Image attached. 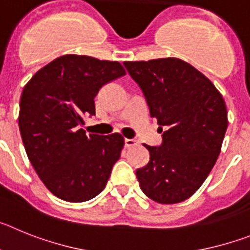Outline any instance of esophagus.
I'll return each mask as SVG.
<instances>
[{"label": "esophagus", "instance_id": "1", "mask_svg": "<svg viewBox=\"0 0 250 250\" xmlns=\"http://www.w3.org/2000/svg\"><path fill=\"white\" fill-rule=\"evenodd\" d=\"M124 143H125V146L126 147H131V146H135V145H138V141H136L135 139H125V140H124Z\"/></svg>", "mask_w": 250, "mask_h": 250}]
</instances>
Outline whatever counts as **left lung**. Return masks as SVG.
Listing matches in <instances>:
<instances>
[{
    "label": "left lung",
    "instance_id": "1",
    "mask_svg": "<svg viewBox=\"0 0 250 250\" xmlns=\"http://www.w3.org/2000/svg\"><path fill=\"white\" fill-rule=\"evenodd\" d=\"M158 120L161 144L145 145L150 159L136 170L141 190L160 204L190 198L219 156L228 127L222 95L183 60L167 57L124 62Z\"/></svg>",
    "mask_w": 250,
    "mask_h": 250
}]
</instances>
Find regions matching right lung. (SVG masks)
Returning <instances> with one entry per match:
<instances>
[{
  "label": "right lung",
  "instance_id": "add662e5",
  "mask_svg": "<svg viewBox=\"0 0 250 250\" xmlns=\"http://www.w3.org/2000/svg\"><path fill=\"white\" fill-rule=\"evenodd\" d=\"M126 74L118 61L65 55L32 76L22 91L19 126L26 154L40 179L60 199L90 200L104 190L120 158V134L81 129L95 115V98Z\"/></svg>",
  "mask_w": 250,
  "mask_h": 250
}]
</instances>
